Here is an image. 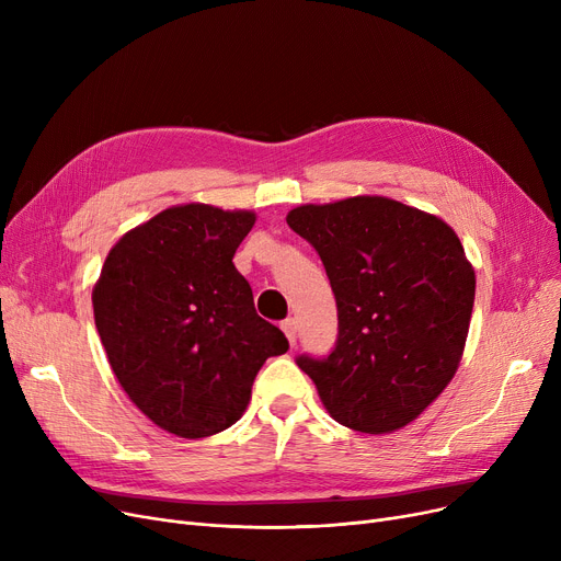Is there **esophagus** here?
<instances>
[{"label": "esophagus", "instance_id": "34e87169", "mask_svg": "<svg viewBox=\"0 0 561 561\" xmlns=\"http://www.w3.org/2000/svg\"><path fill=\"white\" fill-rule=\"evenodd\" d=\"M282 332L286 334L290 345H296V339H298V322H296V318H286L282 322Z\"/></svg>", "mask_w": 561, "mask_h": 561}]
</instances>
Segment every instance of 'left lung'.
<instances>
[{
    "label": "left lung",
    "instance_id": "left-lung-1",
    "mask_svg": "<svg viewBox=\"0 0 561 561\" xmlns=\"http://www.w3.org/2000/svg\"><path fill=\"white\" fill-rule=\"evenodd\" d=\"M288 227L330 277L339 339L325 359L298 357L330 416L355 432H396L455 377L476 302V271L440 218L357 195L302 204Z\"/></svg>",
    "mask_w": 561,
    "mask_h": 561
}]
</instances>
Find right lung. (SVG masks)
<instances>
[{"instance_id":"right-lung-1","label":"right lung","mask_w":561,"mask_h":561,"mask_svg":"<svg viewBox=\"0 0 561 561\" xmlns=\"http://www.w3.org/2000/svg\"><path fill=\"white\" fill-rule=\"evenodd\" d=\"M254 220L211 204L170 206L111 248L93 288L117 381L147 419L182 438L231 427L259 368L288 350L231 261Z\"/></svg>"}]
</instances>
